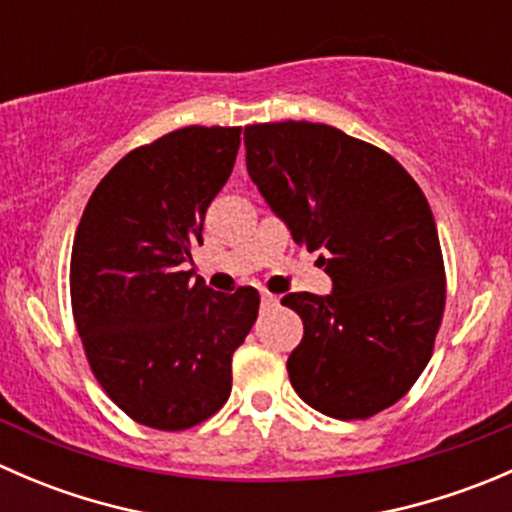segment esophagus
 Returning <instances> with one entry per match:
<instances>
[{"label": "esophagus", "mask_w": 512, "mask_h": 512, "mask_svg": "<svg viewBox=\"0 0 512 512\" xmlns=\"http://www.w3.org/2000/svg\"><path fill=\"white\" fill-rule=\"evenodd\" d=\"M262 304H277V297H275V294H270V292H265V289H262Z\"/></svg>", "instance_id": "esophagus-1"}]
</instances>
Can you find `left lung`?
<instances>
[{
	"mask_svg": "<svg viewBox=\"0 0 512 512\" xmlns=\"http://www.w3.org/2000/svg\"><path fill=\"white\" fill-rule=\"evenodd\" d=\"M252 183L297 245L319 250L332 292H289L304 337L287 371L304 404L369 418L414 386L446 304L426 195L389 153L324 123L245 128Z\"/></svg>",
	"mask_w": 512,
	"mask_h": 512,
	"instance_id": "8db88e82",
	"label": "left lung"
}]
</instances>
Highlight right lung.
<instances>
[{
  "mask_svg": "<svg viewBox=\"0 0 512 512\" xmlns=\"http://www.w3.org/2000/svg\"><path fill=\"white\" fill-rule=\"evenodd\" d=\"M240 126H188L136 148L96 185L71 250V307L98 384L133 421L183 431L225 404L232 354L260 309L255 287L193 280L208 205Z\"/></svg>",
  "mask_w": 512,
  "mask_h": 512,
  "instance_id": "add662e5",
  "label": "right lung"
}]
</instances>
